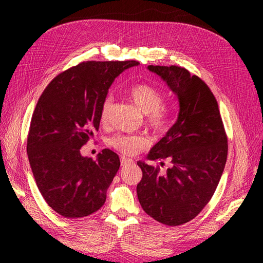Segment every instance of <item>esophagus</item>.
Segmentation results:
<instances>
[{
	"instance_id": "34e87169",
	"label": "esophagus",
	"mask_w": 263,
	"mask_h": 263,
	"mask_svg": "<svg viewBox=\"0 0 263 263\" xmlns=\"http://www.w3.org/2000/svg\"><path fill=\"white\" fill-rule=\"evenodd\" d=\"M132 162H133V160H131V159L125 158V157H122V158H121L122 166H126V164H130V163H132Z\"/></svg>"
}]
</instances>
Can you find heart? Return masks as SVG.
Wrapping results in <instances>:
<instances>
[{
  "label": "heart",
  "instance_id": "heart-1",
  "mask_svg": "<svg viewBox=\"0 0 263 263\" xmlns=\"http://www.w3.org/2000/svg\"><path fill=\"white\" fill-rule=\"evenodd\" d=\"M130 96L142 112L146 114V121L154 132H166L171 125V110L163 106V95L157 88L148 83H138L130 88ZM112 97L106 96L101 108V121L108 123L110 117ZM148 139L140 135H115L109 144L119 152L135 155L148 146Z\"/></svg>",
  "mask_w": 263,
  "mask_h": 263
}]
</instances>
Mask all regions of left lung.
Instances as JSON below:
<instances>
[{"instance_id":"obj_1","label":"left lung","mask_w":263,"mask_h":263,"mask_svg":"<svg viewBox=\"0 0 263 263\" xmlns=\"http://www.w3.org/2000/svg\"><path fill=\"white\" fill-rule=\"evenodd\" d=\"M147 68L177 96L180 111L147 155L148 160H171L172 167L163 175L159 167L138 161L142 179L137 195L153 219L177 226L194 219L215 194L228 159V136L216 97L203 80L179 66Z\"/></svg>"}]
</instances>
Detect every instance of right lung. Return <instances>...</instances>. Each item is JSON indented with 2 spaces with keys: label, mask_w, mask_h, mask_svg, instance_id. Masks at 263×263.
Here are the masks:
<instances>
[{
  "label": "right lung",
  "mask_w": 263,
  "mask_h": 263,
  "mask_svg": "<svg viewBox=\"0 0 263 263\" xmlns=\"http://www.w3.org/2000/svg\"><path fill=\"white\" fill-rule=\"evenodd\" d=\"M139 62L84 61L52 80L38 100L28 135L29 162L46 203L65 218L96 212L121 161L105 148L96 160L80 149L99 131L114 80Z\"/></svg>",
  "instance_id": "1"
}]
</instances>
